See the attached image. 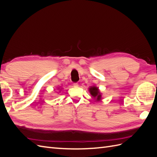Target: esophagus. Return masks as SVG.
I'll list each match as a JSON object with an SVG mask.
<instances>
[{"label": "esophagus", "mask_w": 157, "mask_h": 157, "mask_svg": "<svg viewBox=\"0 0 157 157\" xmlns=\"http://www.w3.org/2000/svg\"><path fill=\"white\" fill-rule=\"evenodd\" d=\"M73 86H75V87H77V86H78V83H73Z\"/></svg>", "instance_id": "esophagus-1"}]
</instances>
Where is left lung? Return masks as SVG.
Here are the masks:
<instances>
[{"label": "left lung", "instance_id": "left-lung-1", "mask_svg": "<svg viewBox=\"0 0 157 157\" xmlns=\"http://www.w3.org/2000/svg\"><path fill=\"white\" fill-rule=\"evenodd\" d=\"M89 92L90 93V94L92 95V97L96 99V101H99L101 100V94L99 92V90L98 87L96 86H91L89 88Z\"/></svg>", "mask_w": 157, "mask_h": 157}]
</instances>
